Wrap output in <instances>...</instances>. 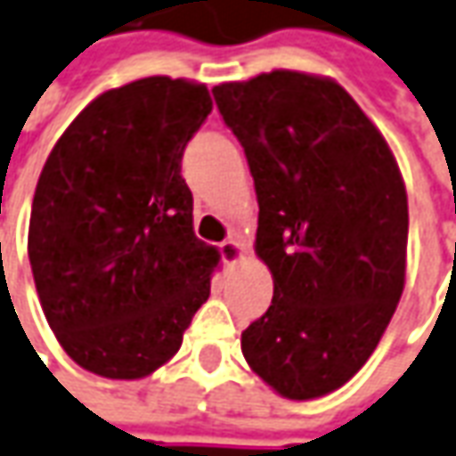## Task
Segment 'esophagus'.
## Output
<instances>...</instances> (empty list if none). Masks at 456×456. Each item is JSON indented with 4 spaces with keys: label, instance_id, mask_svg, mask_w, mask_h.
Here are the masks:
<instances>
[{
    "label": "esophagus",
    "instance_id": "1",
    "mask_svg": "<svg viewBox=\"0 0 456 456\" xmlns=\"http://www.w3.org/2000/svg\"><path fill=\"white\" fill-rule=\"evenodd\" d=\"M219 252H222V262H224V265H237V262L244 259L247 249H244V244H241V241L227 240L222 247H219Z\"/></svg>",
    "mask_w": 456,
    "mask_h": 456
}]
</instances>
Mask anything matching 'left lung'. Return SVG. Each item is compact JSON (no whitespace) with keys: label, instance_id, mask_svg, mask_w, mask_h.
<instances>
[{"label":"left lung","instance_id":"8db88e82","mask_svg":"<svg viewBox=\"0 0 456 456\" xmlns=\"http://www.w3.org/2000/svg\"><path fill=\"white\" fill-rule=\"evenodd\" d=\"M212 94L244 147L254 249L274 280L241 354L281 397L330 395L371 357L404 289L410 209L395 154L330 77L274 69Z\"/></svg>","mask_w":456,"mask_h":456}]
</instances>
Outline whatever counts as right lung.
Masks as SVG:
<instances>
[{"label":"right lung","mask_w":456,"mask_h":456,"mask_svg":"<svg viewBox=\"0 0 456 456\" xmlns=\"http://www.w3.org/2000/svg\"><path fill=\"white\" fill-rule=\"evenodd\" d=\"M212 111L207 86L147 77L89 102L46 157L29 265L64 352L107 379L175 357L219 252L194 237L182 154Z\"/></svg>","instance_id":"1"}]
</instances>
